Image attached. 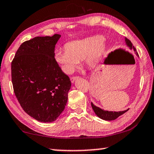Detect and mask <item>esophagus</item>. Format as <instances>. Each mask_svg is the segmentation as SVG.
<instances>
[{
  "instance_id": "34e87169",
  "label": "esophagus",
  "mask_w": 154,
  "mask_h": 154,
  "mask_svg": "<svg viewBox=\"0 0 154 154\" xmlns=\"http://www.w3.org/2000/svg\"><path fill=\"white\" fill-rule=\"evenodd\" d=\"M77 78H78V77H72L70 78V81L72 83H74L75 82L76 79H77Z\"/></svg>"
}]
</instances>
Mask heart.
<instances>
[{
    "label": "heart",
    "mask_w": 154,
    "mask_h": 154,
    "mask_svg": "<svg viewBox=\"0 0 154 154\" xmlns=\"http://www.w3.org/2000/svg\"><path fill=\"white\" fill-rule=\"evenodd\" d=\"M106 51L107 45L103 42V37L97 35L67 43L65 48L55 51L54 58L63 72L71 74L83 59L88 65L95 66Z\"/></svg>",
    "instance_id": "1"
}]
</instances>
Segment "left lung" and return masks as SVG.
Segmentation results:
<instances>
[{
	"label": "left lung",
	"instance_id": "obj_1",
	"mask_svg": "<svg viewBox=\"0 0 154 154\" xmlns=\"http://www.w3.org/2000/svg\"><path fill=\"white\" fill-rule=\"evenodd\" d=\"M125 41L126 45L129 47V48H130V50L133 49L134 51L135 54H136L137 56H139L138 53L137 52V50L135 49L134 46L132 45V42H131L127 38H125ZM91 105L92 108H93L94 112H95L96 115L98 117V118L102 119V120H108V121H111V120H116V119L118 118L119 116H120L121 115L124 114L125 112H126L129 110V108H128V109H127L125 110H122V111H118V112L108 111V110H104L103 109H101V108L97 107V106H96L95 105H94L92 102L91 103Z\"/></svg>",
	"mask_w": 154,
	"mask_h": 154
}]
</instances>
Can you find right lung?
<instances>
[{"label":"right lung","instance_id":"add662e5","mask_svg":"<svg viewBox=\"0 0 154 154\" xmlns=\"http://www.w3.org/2000/svg\"><path fill=\"white\" fill-rule=\"evenodd\" d=\"M60 34L22 43L11 64L14 92L22 109L42 122L55 121L64 110L71 87L54 58Z\"/></svg>","mask_w":154,"mask_h":154}]
</instances>
